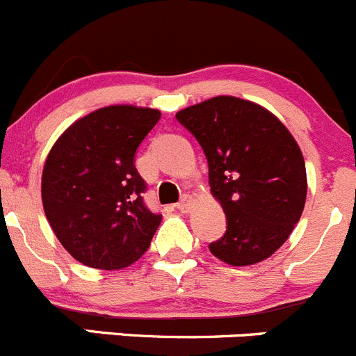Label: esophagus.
<instances>
[{"mask_svg": "<svg viewBox=\"0 0 356 356\" xmlns=\"http://www.w3.org/2000/svg\"><path fill=\"white\" fill-rule=\"evenodd\" d=\"M193 202H195V200H193V197H192V195H188V193H185V195L181 197V200H179L178 209L181 211V213H188V211L192 209Z\"/></svg>", "mask_w": 356, "mask_h": 356, "instance_id": "34e87169", "label": "esophagus"}]
</instances>
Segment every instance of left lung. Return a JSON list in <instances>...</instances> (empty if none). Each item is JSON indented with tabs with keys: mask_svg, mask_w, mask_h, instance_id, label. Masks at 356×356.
I'll return each instance as SVG.
<instances>
[{
	"mask_svg": "<svg viewBox=\"0 0 356 356\" xmlns=\"http://www.w3.org/2000/svg\"><path fill=\"white\" fill-rule=\"evenodd\" d=\"M209 164L211 193L228 227L209 251L232 266L265 261L301 218L308 192L305 157L275 114L220 95L177 112Z\"/></svg>",
	"mask_w": 356,
	"mask_h": 356,
	"instance_id": "obj_1",
	"label": "left lung"
}]
</instances>
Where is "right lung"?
<instances>
[{"label": "right lung", "instance_id": "obj_1", "mask_svg": "<svg viewBox=\"0 0 356 356\" xmlns=\"http://www.w3.org/2000/svg\"><path fill=\"white\" fill-rule=\"evenodd\" d=\"M161 111L118 104L74 121L44 161L41 199L51 230L83 265L121 270L149 249L163 216L142 199L135 152Z\"/></svg>", "mask_w": 356, "mask_h": 356}]
</instances>
